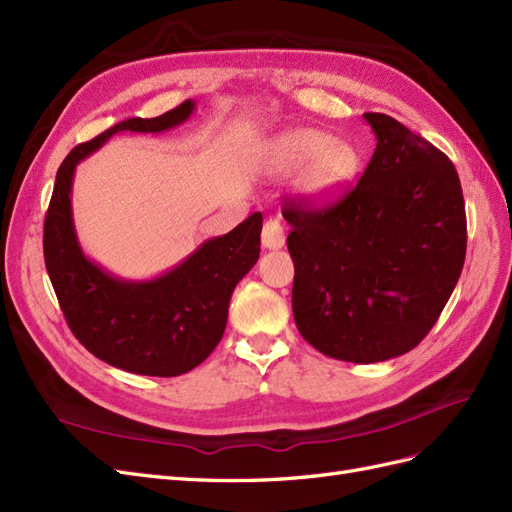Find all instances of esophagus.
<instances>
[{
    "label": "esophagus",
    "instance_id": "obj_1",
    "mask_svg": "<svg viewBox=\"0 0 512 512\" xmlns=\"http://www.w3.org/2000/svg\"><path fill=\"white\" fill-rule=\"evenodd\" d=\"M286 237H284V226L280 224V219H267L265 226H262V245L267 250H280L284 247Z\"/></svg>",
    "mask_w": 512,
    "mask_h": 512
}]
</instances>
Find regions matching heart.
Returning <instances> with one entry per match:
<instances>
[{"mask_svg":"<svg viewBox=\"0 0 512 512\" xmlns=\"http://www.w3.org/2000/svg\"><path fill=\"white\" fill-rule=\"evenodd\" d=\"M359 168L357 148L323 131L295 129L275 137L267 150V172L288 176L301 170L297 191L310 202H329L351 185Z\"/></svg>","mask_w":512,"mask_h":512,"instance_id":"obj_1","label":"heart"}]
</instances>
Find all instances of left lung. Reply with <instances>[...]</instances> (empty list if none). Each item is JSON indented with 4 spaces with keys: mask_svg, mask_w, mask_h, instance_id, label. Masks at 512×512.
Listing matches in <instances>:
<instances>
[{
    "mask_svg": "<svg viewBox=\"0 0 512 512\" xmlns=\"http://www.w3.org/2000/svg\"><path fill=\"white\" fill-rule=\"evenodd\" d=\"M377 148L357 185L314 209H282L295 262L299 334L323 355L375 364L418 347L459 282L465 202L452 161L385 114H364Z\"/></svg>",
    "mask_w": 512,
    "mask_h": 512,
    "instance_id": "8db88e82",
    "label": "left lung"
}]
</instances>
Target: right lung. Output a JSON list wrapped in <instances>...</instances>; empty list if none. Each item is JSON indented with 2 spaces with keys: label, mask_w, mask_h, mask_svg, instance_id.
Masks as SVG:
<instances>
[{
  "label": "right lung",
  "mask_w": 512,
  "mask_h": 512,
  "mask_svg": "<svg viewBox=\"0 0 512 512\" xmlns=\"http://www.w3.org/2000/svg\"><path fill=\"white\" fill-rule=\"evenodd\" d=\"M185 101L157 118H129L75 146L55 174L45 215L43 252L49 280L75 338L105 364L146 377H178L202 364L224 336L234 286L260 254L262 215L224 237L204 241L172 271L127 282L81 252L71 211L77 163L120 131L161 133L193 112Z\"/></svg>",
  "instance_id": "right-lung-1"
}]
</instances>
